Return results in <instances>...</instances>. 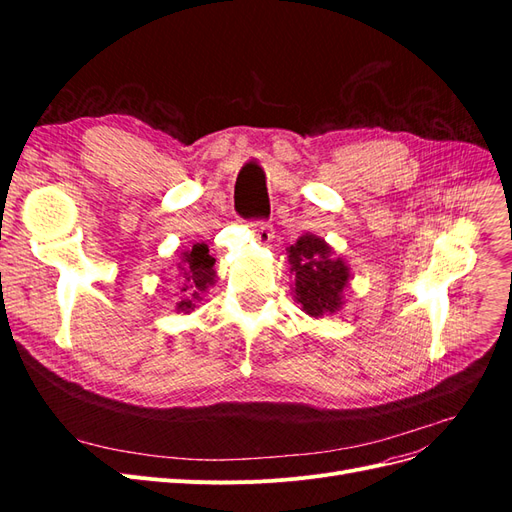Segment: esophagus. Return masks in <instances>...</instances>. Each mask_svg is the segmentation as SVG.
Returning <instances> with one entry per match:
<instances>
[{"label":"esophagus","instance_id":"esophagus-1","mask_svg":"<svg viewBox=\"0 0 512 512\" xmlns=\"http://www.w3.org/2000/svg\"><path fill=\"white\" fill-rule=\"evenodd\" d=\"M252 228H254L256 239L262 241V243H269V241L273 239V235H275L273 224H271V222H265V220H254V222H252Z\"/></svg>","mask_w":512,"mask_h":512}]
</instances>
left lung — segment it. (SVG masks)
<instances>
[{
  "label": "left lung",
  "instance_id": "1",
  "mask_svg": "<svg viewBox=\"0 0 512 512\" xmlns=\"http://www.w3.org/2000/svg\"><path fill=\"white\" fill-rule=\"evenodd\" d=\"M288 252L303 312L309 316L333 314L342 305V290L350 277L348 267L339 258H331V247L312 235L301 237Z\"/></svg>",
  "mask_w": 512,
  "mask_h": 512
}]
</instances>
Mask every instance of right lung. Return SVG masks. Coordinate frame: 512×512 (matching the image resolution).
Returning a JSON list of instances; mask_svg holds the SVG:
<instances>
[{
	"label": "right lung",
	"mask_w": 512,
	"mask_h": 512,
	"mask_svg": "<svg viewBox=\"0 0 512 512\" xmlns=\"http://www.w3.org/2000/svg\"><path fill=\"white\" fill-rule=\"evenodd\" d=\"M213 258L209 256V247L205 243H196L190 252L183 254V260L179 262V269L183 271V280L188 282L183 290H192L194 294H198L200 290H205L215 277L213 271ZM179 309H192V301L185 299L177 305Z\"/></svg>",
	"instance_id": "obj_1"
}]
</instances>
